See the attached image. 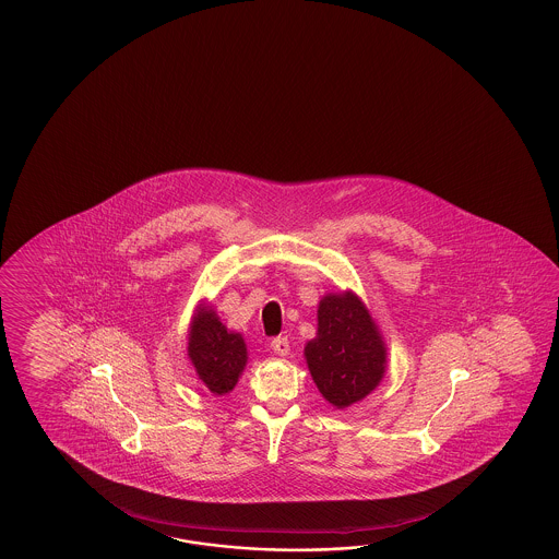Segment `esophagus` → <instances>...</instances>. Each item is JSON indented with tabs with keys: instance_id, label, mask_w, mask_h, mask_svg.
Listing matches in <instances>:
<instances>
[{
	"instance_id": "esophagus-1",
	"label": "esophagus",
	"mask_w": 559,
	"mask_h": 559,
	"mask_svg": "<svg viewBox=\"0 0 559 559\" xmlns=\"http://www.w3.org/2000/svg\"><path fill=\"white\" fill-rule=\"evenodd\" d=\"M272 349H274V354L277 356H287L289 354V342H287V337L285 335H277L272 340Z\"/></svg>"
}]
</instances>
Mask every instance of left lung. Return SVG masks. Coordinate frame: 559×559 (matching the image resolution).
Instances as JSON below:
<instances>
[{
	"label": "left lung",
	"instance_id": "left-lung-1",
	"mask_svg": "<svg viewBox=\"0 0 559 559\" xmlns=\"http://www.w3.org/2000/svg\"><path fill=\"white\" fill-rule=\"evenodd\" d=\"M306 359L321 395L340 409L376 390L385 371V347L359 297L321 299L318 337L306 345Z\"/></svg>",
	"mask_w": 559,
	"mask_h": 559
}]
</instances>
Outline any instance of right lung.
I'll use <instances>...</instances> for the list:
<instances>
[{
  "mask_svg": "<svg viewBox=\"0 0 559 559\" xmlns=\"http://www.w3.org/2000/svg\"><path fill=\"white\" fill-rule=\"evenodd\" d=\"M188 354L205 388L215 395L231 392L248 361L246 344L239 333L227 332L215 311H198L190 332Z\"/></svg>",
  "mask_w": 559,
  "mask_h": 559,
  "instance_id": "add662e5",
  "label": "right lung"
}]
</instances>
